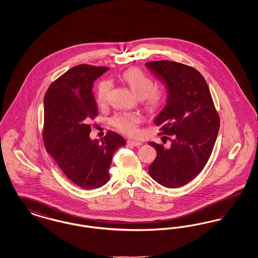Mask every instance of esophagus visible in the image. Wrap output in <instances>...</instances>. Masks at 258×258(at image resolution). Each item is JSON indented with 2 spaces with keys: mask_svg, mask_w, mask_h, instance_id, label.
I'll use <instances>...</instances> for the list:
<instances>
[{
  "mask_svg": "<svg viewBox=\"0 0 258 258\" xmlns=\"http://www.w3.org/2000/svg\"><path fill=\"white\" fill-rule=\"evenodd\" d=\"M127 145L130 146H135V147H139L142 145L140 141H135V140H127Z\"/></svg>",
  "mask_w": 258,
  "mask_h": 258,
  "instance_id": "esophagus-1",
  "label": "esophagus"
}]
</instances>
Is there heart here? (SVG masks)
Instances as JSON below:
<instances>
[{
  "instance_id": "heart-1",
  "label": "heart",
  "mask_w": 258,
  "mask_h": 258,
  "mask_svg": "<svg viewBox=\"0 0 258 258\" xmlns=\"http://www.w3.org/2000/svg\"><path fill=\"white\" fill-rule=\"evenodd\" d=\"M123 82L126 83L135 96L141 98L148 110L157 111L163 105L166 93L164 89L155 86L151 77L137 68H131L122 74ZM111 89V82L104 80L98 84L96 100L99 106H104L107 102L108 94ZM141 117L135 113H120L113 119V125L120 132L127 135H135L138 132V123Z\"/></svg>"
}]
</instances>
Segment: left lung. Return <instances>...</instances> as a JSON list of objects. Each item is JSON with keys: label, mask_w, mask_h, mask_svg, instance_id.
<instances>
[{"label": "left lung", "mask_w": 258, "mask_h": 258, "mask_svg": "<svg viewBox=\"0 0 258 258\" xmlns=\"http://www.w3.org/2000/svg\"><path fill=\"white\" fill-rule=\"evenodd\" d=\"M145 67L167 93L165 106L154 122L160 125V134L172 135L169 147L149 142L157 151L149 174L165 187L182 186L206 165L220 130V118L208 85L197 70L166 60L146 62Z\"/></svg>", "instance_id": "1"}]
</instances>
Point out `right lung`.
Here are the masks:
<instances>
[{
  "instance_id": "add662e5",
  "label": "right lung",
  "mask_w": 258,
  "mask_h": 258,
  "mask_svg": "<svg viewBox=\"0 0 258 258\" xmlns=\"http://www.w3.org/2000/svg\"><path fill=\"white\" fill-rule=\"evenodd\" d=\"M105 67L79 64L50 85L44 96L43 141L47 153L63 174L83 188H98L109 179L114 153L125 145L123 137L108 132L91 139L89 121L98 116L93 84Z\"/></svg>"
}]
</instances>
